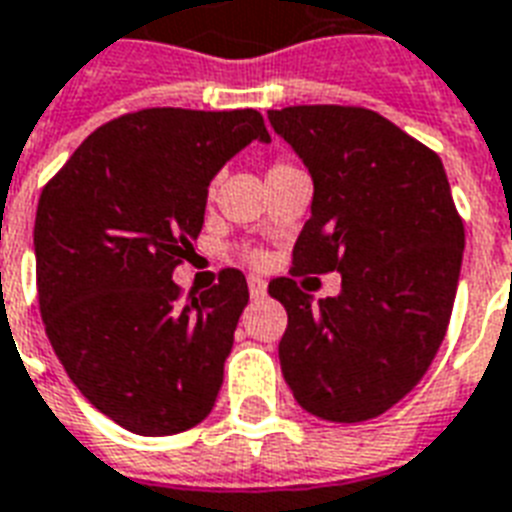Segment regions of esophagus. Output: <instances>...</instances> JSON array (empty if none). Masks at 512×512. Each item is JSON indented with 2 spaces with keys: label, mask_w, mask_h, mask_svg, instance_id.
<instances>
[{
  "label": "esophagus",
  "mask_w": 512,
  "mask_h": 512,
  "mask_svg": "<svg viewBox=\"0 0 512 512\" xmlns=\"http://www.w3.org/2000/svg\"><path fill=\"white\" fill-rule=\"evenodd\" d=\"M247 287H249V295H252V300L265 298V292H268V284H265L260 276H249Z\"/></svg>",
  "instance_id": "34e87169"
}]
</instances>
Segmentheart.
Returning <instances> with one entry per match:
<instances>
[{
    "mask_svg": "<svg viewBox=\"0 0 512 512\" xmlns=\"http://www.w3.org/2000/svg\"><path fill=\"white\" fill-rule=\"evenodd\" d=\"M279 169H287V166H284V163H276V166H273L271 171H279ZM271 171H268V174H271ZM249 257H252V260H260V257H263V255H260V252H252V255H249Z\"/></svg>",
    "mask_w": 512,
    "mask_h": 512,
    "instance_id": "b5f03b06",
    "label": "heart"
}]
</instances>
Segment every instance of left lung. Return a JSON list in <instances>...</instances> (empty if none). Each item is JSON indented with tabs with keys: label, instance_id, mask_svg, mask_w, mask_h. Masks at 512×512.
I'll return each mask as SVG.
<instances>
[{
	"label": "left lung",
	"instance_id": "obj_1",
	"mask_svg": "<svg viewBox=\"0 0 512 512\" xmlns=\"http://www.w3.org/2000/svg\"><path fill=\"white\" fill-rule=\"evenodd\" d=\"M268 120L314 179L292 273H341V292L319 303L295 279L268 284L287 308L284 381L319 419H376L419 384L451 319L464 225L446 169L370 109L287 107Z\"/></svg>",
	"mask_w": 512,
	"mask_h": 512
}]
</instances>
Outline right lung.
<instances>
[{
	"instance_id": "right-lung-1",
	"label": "right lung",
	"mask_w": 512,
	"mask_h": 512,
	"mask_svg": "<svg viewBox=\"0 0 512 512\" xmlns=\"http://www.w3.org/2000/svg\"><path fill=\"white\" fill-rule=\"evenodd\" d=\"M252 142H271L255 109H142L96 128L39 195L45 333L80 395L128 432L177 435L212 413L247 279L225 268L179 303L171 273L204 228L209 182Z\"/></svg>"
}]
</instances>
